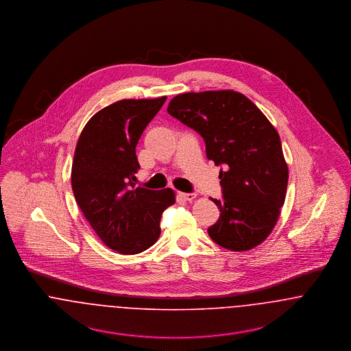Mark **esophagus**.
<instances>
[{
	"label": "esophagus",
	"mask_w": 351,
	"mask_h": 351,
	"mask_svg": "<svg viewBox=\"0 0 351 351\" xmlns=\"http://www.w3.org/2000/svg\"><path fill=\"white\" fill-rule=\"evenodd\" d=\"M178 196H179L180 199L186 201H192L196 199V193H184V192H179Z\"/></svg>",
	"instance_id": "34e87169"
}]
</instances>
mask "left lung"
<instances>
[{"mask_svg": "<svg viewBox=\"0 0 351 351\" xmlns=\"http://www.w3.org/2000/svg\"><path fill=\"white\" fill-rule=\"evenodd\" d=\"M167 112L200 134L206 158L221 166V215L208 228L223 249L246 251L262 243L280 215L288 184L280 136L246 96L234 90L189 92Z\"/></svg>", "mask_w": 351, "mask_h": 351, "instance_id": "obj_1", "label": "left lung"}]
</instances>
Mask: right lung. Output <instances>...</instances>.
<instances>
[{"label":"right lung","mask_w":351,"mask_h":351,"mask_svg":"<svg viewBox=\"0 0 351 351\" xmlns=\"http://www.w3.org/2000/svg\"><path fill=\"white\" fill-rule=\"evenodd\" d=\"M167 97L121 100L101 109L79 136L71 183L84 217L119 254L147 250L160 235L162 213L175 202L166 188L135 186V147Z\"/></svg>","instance_id":"1"}]
</instances>
